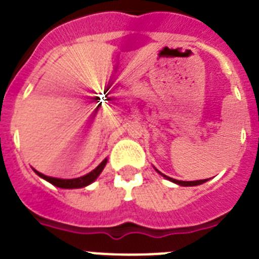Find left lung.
<instances>
[{"instance_id":"1","label":"left lung","mask_w":259,"mask_h":259,"mask_svg":"<svg viewBox=\"0 0 259 259\" xmlns=\"http://www.w3.org/2000/svg\"><path fill=\"white\" fill-rule=\"evenodd\" d=\"M155 171H157V172H159V171H158L157 168H155ZM159 174H161V175L163 176L164 179L170 180V182L175 183V184H178V185H182V187H194V185H200V184H203V183H206V182H207V179H203V180H194V182H183V180L172 179V178H170V176L163 175V174H162V172H159Z\"/></svg>"}]
</instances>
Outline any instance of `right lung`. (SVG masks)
I'll list each match as a JSON object with an SVG mask.
<instances>
[{"instance_id": "1", "label": "right lung", "mask_w": 259, "mask_h": 259, "mask_svg": "<svg viewBox=\"0 0 259 259\" xmlns=\"http://www.w3.org/2000/svg\"><path fill=\"white\" fill-rule=\"evenodd\" d=\"M106 163H107V158H105L104 161L98 164L95 170H92L91 172L87 174V175H84V176L75 178V179H59V178H52V176L44 175V174L38 172V171L35 170V168H33V171H35V172L37 174L40 178H42L44 180L49 182L50 184L56 185V187H58V188L77 189V188H84V187H87V185L92 184V183L97 179L98 176H100V174L102 172V170L105 168Z\"/></svg>"}]
</instances>
